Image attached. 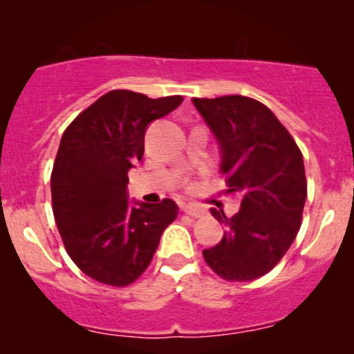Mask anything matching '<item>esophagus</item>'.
Here are the masks:
<instances>
[{
    "mask_svg": "<svg viewBox=\"0 0 354 354\" xmlns=\"http://www.w3.org/2000/svg\"><path fill=\"white\" fill-rule=\"evenodd\" d=\"M183 211H185L186 214H189L191 218H200L203 216V213H205L198 205H185L183 206Z\"/></svg>",
    "mask_w": 354,
    "mask_h": 354,
    "instance_id": "esophagus-1",
    "label": "esophagus"
}]
</instances>
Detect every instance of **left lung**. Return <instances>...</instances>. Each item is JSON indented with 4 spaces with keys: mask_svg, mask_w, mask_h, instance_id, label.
Returning <instances> with one entry per match:
<instances>
[{
    "mask_svg": "<svg viewBox=\"0 0 354 354\" xmlns=\"http://www.w3.org/2000/svg\"><path fill=\"white\" fill-rule=\"evenodd\" d=\"M221 149L228 191L243 196L241 208L226 218L216 246L203 250L205 261L226 281H251L281 261L298 234L306 201L303 154L270 108L241 95L193 98Z\"/></svg>",
    "mask_w": 354,
    "mask_h": 354,
    "instance_id": "8db88e82",
    "label": "left lung"
}]
</instances>
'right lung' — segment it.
Segmentation results:
<instances>
[{"label":"right lung","mask_w":354,"mask_h":354,"mask_svg":"<svg viewBox=\"0 0 354 354\" xmlns=\"http://www.w3.org/2000/svg\"><path fill=\"white\" fill-rule=\"evenodd\" d=\"M183 103V96L148 98L113 89L64 129L51 173V201L66 253L89 278L128 286L151 263L178 206L129 205L128 171L143 158L151 121Z\"/></svg>","instance_id":"add662e5"}]
</instances>
